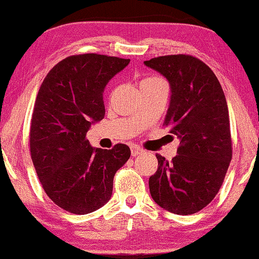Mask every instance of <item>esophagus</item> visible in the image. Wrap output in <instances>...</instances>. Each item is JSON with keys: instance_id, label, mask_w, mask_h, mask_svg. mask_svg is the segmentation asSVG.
Listing matches in <instances>:
<instances>
[{"instance_id": "esophagus-1", "label": "esophagus", "mask_w": 259, "mask_h": 259, "mask_svg": "<svg viewBox=\"0 0 259 259\" xmlns=\"http://www.w3.org/2000/svg\"><path fill=\"white\" fill-rule=\"evenodd\" d=\"M130 150H132V156L133 157H136V156H139V154L145 152L144 148L140 147L139 145H132V146H130Z\"/></svg>"}]
</instances>
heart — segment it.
Returning <instances> with one entry per match:
<instances>
[{
    "mask_svg": "<svg viewBox=\"0 0 259 259\" xmlns=\"http://www.w3.org/2000/svg\"><path fill=\"white\" fill-rule=\"evenodd\" d=\"M164 81L162 78H159V76H154V75H151V76H145L144 79L141 80V82H140V88H144V86H148V85H153V84H157V82H162Z\"/></svg>",
    "mask_w": 259,
    "mask_h": 259,
    "instance_id": "obj_1",
    "label": "heart"
}]
</instances>
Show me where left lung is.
Masks as SVG:
<instances>
[{"label":"left lung","instance_id":"obj_1","mask_svg":"<svg viewBox=\"0 0 259 259\" xmlns=\"http://www.w3.org/2000/svg\"><path fill=\"white\" fill-rule=\"evenodd\" d=\"M145 64L170 84L163 125L180 139L170 162L156 154L158 168L148 180L151 196L168 212L194 214L218 194L233 157L227 99L213 70L194 56H159Z\"/></svg>","mask_w":259,"mask_h":259}]
</instances>
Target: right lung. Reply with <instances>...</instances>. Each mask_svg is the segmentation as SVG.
<instances>
[{"mask_svg": "<svg viewBox=\"0 0 259 259\" xmlns=\"http://www.w3.org/2000/svg\"><path fill=\"white\" fill-rule=\"evenodd\" d=\"M130 59L84 53L62 59L47 73L35 100L30 154L45 192L58 207L88 214L112 196L113 178L130 148L90 146L86 133L105 117L103 90Z\"/></svg>", "mask_w": 259, "mask_h": 259, "instance_id": "add662e5", "label": "right lung"}]
</instances>
